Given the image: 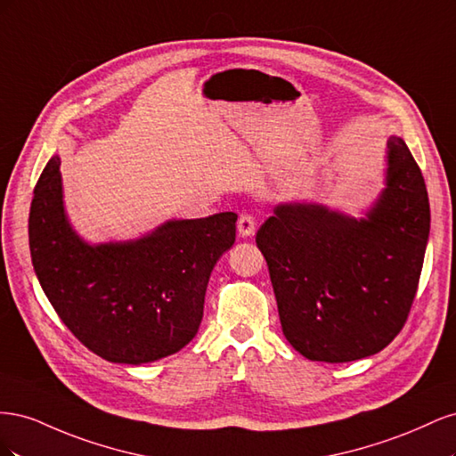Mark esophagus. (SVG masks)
Returning a JSON list of instances; mask_svg holds the SVG:
<instances>
[{
    "mask_svg": "<svg viewBox=\"0 0 456 456\" xmlns=\"http://www.w3.org/2000/svg\"><path fill=\"white\" fill-rule=\"evenodd\" d=\"M256 230V220L253 215H240V220H238V233L241 238H251L253 233Z\"/></svg>",
    "mask_w": 456,
    "mask_h": 456,
    "instance_id": "34e87169",
    "label": "esophagus"
}]
</instances>
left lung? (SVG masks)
<instances>
[{
	"instance_id": "1",
	"label": "left lung",
	"mask_w": 456,
	"mask_h": 456,
	"mask_svg": "<svg viewBox=\"0 0 456 456\" xmlns=\"http://www.w3.org/2000/svg\"><path fill=\"white\" fill-rule=\"evenodd\" d=\"M430 203L403 139H388L386 188L354 218L317 203H281L256 232L283 335L312 362L372 355L397 337L422 272Z\"/></svg>"
}]
</instances>
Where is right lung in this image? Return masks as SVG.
I'll list each match as a JSON object with an SVG mask.
<instances>
[{
    "label": "right lung",
    "mask_w": 456,
    "mask_h": 456,
    "mask_svg": "<svg viewBox=\"0 0 456 456\" xmlns=\"http://www.w3.org/2000/svg\"><path fill=\"white\" fill-rule=\"evenodd\" d=\"M61 159L41 173L30 255L41 289L72 335L112 363L161 360L196 337L209 275L236 241V213L169 220L133 241L91 245L68 223Z\"/></svg>",
    "instance_id": "1"
}]
</instances>
